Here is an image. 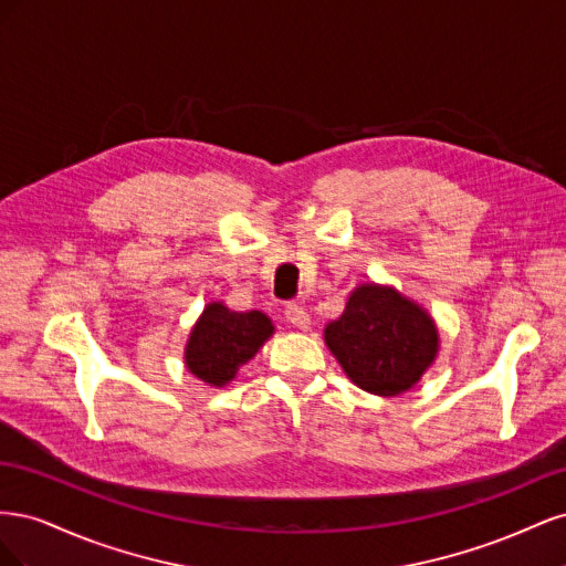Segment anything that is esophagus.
Listing matches in <instances>:
<instances>
[{"label": "esophagus", "instance_id": "34e87169", "mask_svg": "<svg viewBox=\"0 0 566 566\" xmlns=\"http://www.w3.org/2000/svg\"><path fill=\"white\" fill-rule=\"evenodd\" d=\"M285 321L293 323L295 328H300V331H310V325H312L310 312H306L304 306H300V304H287L285 306Z\"/></svg>", "mask_w": 566, "mask_h": 566}]
</instances>
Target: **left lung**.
Wrapping results in <instances>:
<instances>
[{"label": "left lung", "instance_id": "8db88e82", "mask_svg": "<svg viewBox=\"0 0 566 566\" xmlns=\"http://www.w3.org/2000/svg\"><path fill=\"white\" fill-rule=\"evenodd\" d=\"M323 339L347 378L375 397L413 389L439 354V328L430 312L397 287L358 283Z\"/></svg>", "mask_w": 566, "mask_h": 566}]
</instances>
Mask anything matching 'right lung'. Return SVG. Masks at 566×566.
Masks as SVG:
<instances>
[{
  "mask_svg": "<svg viewBox=\"0 0 566 566\" xmlns=\"http://www.w3.org/2000/svg\"><path fill=\"white\" fill-rule=\"evenodd\" d=\"M273 331L271 318L260 310L233 312L224 302H210L188 333L184 364L205 385L227 387Z\"/></svg>",
  "mask_w": 566,
  "mask_h": 566,
  "instance_id": "obj_1",
  "label": "right lung"
}]
</instances>
